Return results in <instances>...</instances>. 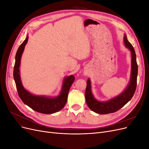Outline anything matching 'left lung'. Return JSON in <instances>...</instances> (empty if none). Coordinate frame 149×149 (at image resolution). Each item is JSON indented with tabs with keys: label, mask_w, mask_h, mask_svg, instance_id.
<instances>
[{
	"label": "left lung",
	"mask_w": 149,
	"mask_h": 149,
	"mask_svg": "<svg viewBox=\"0 0 149 149\" xmlns=\"http://www.w3.org/2000/svg\"><path fill=\"white\" fill-rule=\"evenodd\" d=\"M125 47L131 51L132 55V71L130 83L125 91L112 100L106 102H100L94 98L91 90V82L88 79L85 91V97L87 105L94 112L101 114H106L115 112L125 106L133 97L137 87V78L138 74V65L136 61V54L134 48L128 40L127 36L124 35Z\"/></svg>",
	"instance_id": "left-lung-1"
}]
</instances>
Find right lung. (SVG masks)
<instances>
[{"label":"right lung","mask_w":149,"mask_h":149,"mask_svg":"<svg viewBox=\"0 0 149 149\" xmlns=\"http://www.w3.org/2000/svg\"><path fill=\"white\" fill-rule=\"evenodd\" d=\"M27 41L28 37H26L24 42L18 48L15 55V63L13 68V78L15 82L18 94L24 103L34 111L46 114L55 113L63 109L66 104L70 88L73 83L75 78L73 75L67 77L64 81L61 94L55 98L35 96L29 93L22 86L19 74L21 56Z\"/></svg>","instance_id":"obj_1"}]
</instances>
